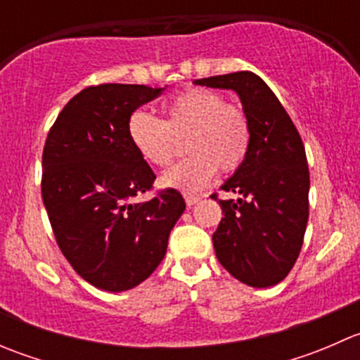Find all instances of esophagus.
Instances as JSON below:
<instances>
[{
	"label": "esophagus",
	"mask_w": 360,
	"mask_h": 360,
	"mask_svg": "<svg viewBox=\"0 0 360 360\" xmlns=\"http://www.w3.org/2000/svg\"><path fill=\"white\" fill-rule=\"evenodd\" d=\"M184 202H186L188 207L195 205V203L200 202V197H193V195H184Z\"/></svg>",
	"instance_id": "esophagus-1"
}]
</instances>
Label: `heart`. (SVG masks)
Masks as SVG:
<instances>
[{"mask_svg": "<svg viewBox=\"0 0 360 360\" xmlns=\"http://www.w3.org/2000/svg\"><path fill=\"white\" fill-rule=\"evenodd\" d=\"M165 120L137 110L130 115L129 139L146 163L165 167L172 162L176 137L186 139L184 158L167 170L160 183L165 188L198 193L217 172L242 165L250 148V123L245 111L228 104L221 94L207 89H188L165 104Z\"/></svg>", "mask_w": 360, "mask_h": 360, "instance_id": "obj_1", "label": "heart"}]
</instances>
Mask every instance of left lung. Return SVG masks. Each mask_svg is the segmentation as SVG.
Listing matches in <instances>:
<instances>
[{
    "label": "left lung",
    "instance_id": "8db88e82",
    "mask_svg": "<svg viewBox=\"0 0 360 360\" xmlns=\"http://www.w3.org/2000/svg\"><path fill=\"white\" fill-rule=\"evenodd\" d=\"M195 85L237 92L250 123L248 157L221 186L238 198L219 200L224 217L212 235L214 250L237 281L270 288L288 277L307 230L310 174L303 141L277 96L254 72L210 76Z\"/></svg>",
    "mask_w": 360,
    "mask_h": 360
}]
</instances>
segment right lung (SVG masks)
I'll return each mask as SVG.
<instances>
[{
  "label": "right lung",
  "instance_id": "1",
  "mask_svg": "<svg viewBox=\"0 0 360 360\" xmlns=\"http://www.w3.org/2000/svg\"><path fill=\"white\" fill-rule=\"evenodd\" d=\"M162 90L86 86L64 106L46 137L41 195L53 235L76 274L104 291L122 292L146 281L186 209L172 188L136 202L157 176L134 150L127 125Z\"/></svg>",
  "mask_w": 360,
  "mask_h": 360
}]
</instances>
